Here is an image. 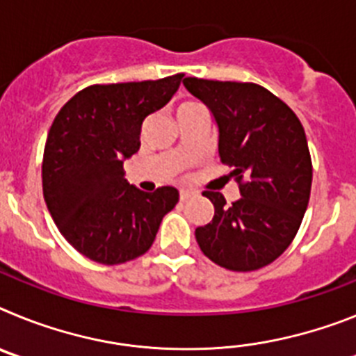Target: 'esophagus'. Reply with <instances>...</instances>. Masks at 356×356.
<instances>
[{"label": "esophagus", "mask_w": 356, "mask_h": 356, "mask_svg": "<svg viewBox=\"0 0 356 356\" xmlns=\"http://www.w3.org/2000/svg\"><path fill=\"white\" fill-rule=\"evenodd\" d=\"M193 196H194V193H191V191H180V201H187V200H191Z\"/></svg>", "instance_id": "34e87169"}]
</instances>
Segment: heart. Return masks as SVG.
<instances>
[{
    "label": "heart",
    "instance_id": "b5f03b06",
    "mask_svg": "<svg viewBox=\"0 0 356 356\" xmlns=\"http://www.w3.org/2000/svg\"><path fill=\"white\" fill-rule=\"evenodd\" d=\"M197 103H185V105H181L180 108H187V106H196Z\"/></svg>",
    "mask_w": 356,
    "mask_h": 356
}]
</instances>
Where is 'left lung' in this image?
Masks as SVG:
<instances>
[{
    "label": "left lung",
    "instance_id": "obj_1",
    "mask_svg": "<svg viewBox=\"0 0 356 356\" xmlns=\"http://www.w3.org/2000/svg\"><path fill=\"white\" fill-rule=\"evenodd\" d=\"M184 85L212 110L219 156L241 191L229 207L222 194L203 193L216 213L196 228L200 250L228 271H257L291 246L310 200L312 159L303 124L262 85L193 76Z\"/></svg>",
    "mask_w": 356,
    "mask_h": 356
}]
</instances>
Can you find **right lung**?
Masks as SVG:
<instances>
[{
	"mask_svg": "<svg viewBox=\"0 0 356 356\" xmlns=\"http://www.w3.org/2000/svg\"><path fill=\"white\" fill-rule=\"evenodd\" d=\"M184 76L89 85L56 114L44 146V201L87 259L103 266L139 259L178 203L175 187L144 193L128 184L122 162L139 151L144 119L171 99Z\"/></svg>",
	"mask_w": 356,
	"mask_h": 356,
	"instance_id": "1",
	"label": "right lung"
}]
</instances>
